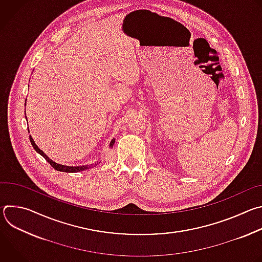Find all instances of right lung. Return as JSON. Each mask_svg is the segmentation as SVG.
Returning a JSON list of instances; mask_svg holds the SVG:
<instances>
[{
    "mask_svg": "<svg viewBox=\"0 0 262 262\" xmlns=\"http://www.w3.org/2000/svg\"><path fill=\"white\" fill-rule=\"evenodd\" d=\"M30 142H31V144H32V146L34 147V149L35 150L38 152L39 155H41L46 160H47V162H49V164L54 168V169H56L57 171H61V172H67V173H76V172H81V171H85V170H87V169H90V168H92V167H94L93 165H86V166H79V167H70V166H64V165H60V164H57V163H55V162H53L42 150H40V149L38 148V146H37L36 144H35V142H34V140L32 139V137L30 136ZM114 143H115V139H113L111 141V143H110V147H112L114 145Z\"/></svg>",
    "mask_w": 262,
    "mask_h": 262,
    "instance_id": "1",
    "label": "right lung"
}]
</instances>
